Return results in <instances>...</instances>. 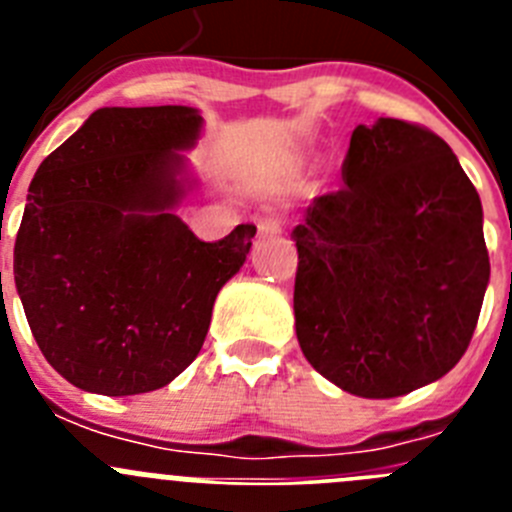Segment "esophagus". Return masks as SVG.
I'll return each mask as SVG.
<instances>
[{
  "instance_id": "esophagus-1",
  "label": "esophagus",
  "mask_w": 512,
  "mask_h": 512,
  "mask_svg": "<svg viewBox=\"0 0 512 512\" xmlns=\"http://www.w3.org/2000/svg\"><path fill=\"white\" fill-rule=\"evenodd\" d=\"M256 228H259V235H277L282 233V220L277 215H264L259 217Z\"/></svg>"
}]
</instances>
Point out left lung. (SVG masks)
<instances>
[{
	"label": "left lung",
	"mask_w": 512,
	"mask_h": 512,
	"mask_svg": "<svg viewBox=\"0 0 512 512\" xmlns=\"http://www.w3.org/2000/svg\"><path fill=\"white\" fill-rule=\"evenodd\" d=\"M343 182L292 230L297 341L343 392L408 395L451 372L477 328L482 202L446 140L392 117L351 133Z\"/></svg>",
	"instance_id": "8db88e82"
}]
</instances>
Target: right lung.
Here are the masks:
<instances>
[{
  "mask_svg": "<svg viewBox=\"0 0 512 512\" xmlns=\"http://www.w3.org/2000/svg\"><path fill=\"white\" fill-rule=\"evenodd\" d=\"M200 133L184 104L102 107L35 171L17 295L48 364L79 390L125 397L179 377L251 251L256 225L205 243L176 215L197 182L182 151Z\"/></svg>",
  "mask_w": 512,
  "mask_h": 512,
  "instance_id": "right-lung-1",
  "label": "right lung"
}]
</instances>
